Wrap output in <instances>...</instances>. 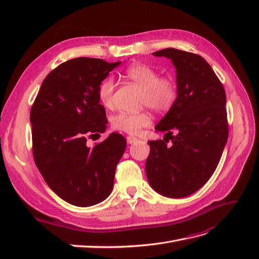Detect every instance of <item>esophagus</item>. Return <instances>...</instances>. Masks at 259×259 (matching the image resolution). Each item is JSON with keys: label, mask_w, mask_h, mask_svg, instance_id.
Segmentation results:
<instances>
[{"label": "esophagus", "mask_w": 259, "mask_h": 259, "mask_svg": "<svg viewBox=\"0 0 259 259\" xmlns=\"http://www.w3.org/2000/svg\"><path fill=\"white\" fill-rule=\"evenodd\" d=\"M138 140V138H136V137H134V136H127L126 137V142H127V144H134V143H136Z\"/></svg>", "instance_id": "obj_1"}]
</instances>
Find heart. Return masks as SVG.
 <instances>
[{
    "instance_id": "heart-1",
    "label": "heart",
    "mask_w": 259,
    "mask_h": 259,
    "mask_svg": "<svg viewBox=\"0 0 259 259\" xmlns=\"http://www.w3.org/2000/svg\"><path fill=\"white\" fill-rule=\"evenodd\" d=\"M123 75L134 82L143 93L140 95V105L149 107L156 113H167L171 110L178 99V84L170 75H161L158 70L146 64H133L125 69ZM115 82L112 77H107L98 88L100 103L106 108L113 106ZM152 122L151 114L147 110L138 112L121 111L112 116L113 130L135 135Z\"/></svg>"
}]
</instances>
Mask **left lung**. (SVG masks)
<instances>
[{"label":"left lung","instance_id":"1","mask_svg":"<svg viewBox=\"0 0 259 259\" xmlns=\"http://www.w3.org/2000/svg\"><path fill=\"white\" fill-rule=\"evenodd\" d=\"M152 55L173 61L178 99L155 126L165 137L148 142L146 174L156 192L184 198L207 183L222 158L229 134L226 93L200 55L171 48Z\"/></svg>","mask_w":259,"mask_h":259}]
</instances>
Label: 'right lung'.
<instances>
[{
	"instance_id": "obj_1",
	"label": "right lung",
	"mask_w": 259,
	"mask_h": 259,
	"mask_svg": "<svg viewBox=\"0 0 259 259\" xmlns=\"http://www.w3.org/2000/svg\"><path fill=\"white\" fill-rule=\"evenodd\" d=\"M120 64L88 57L62 62L45 77L31 107L35 165L51 189L72 205L97 204L112 191L126 140L112 133L93 147L86 143L106 131L98 88Z\"/></svg>"
}]
</instances>
